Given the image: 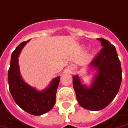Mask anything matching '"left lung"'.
Listing matches in <instances>:
<instances>
[{
  "instance_id": "8db88e82",
  "label": "left lung",
  "mask_w": 128,
  "mask_h": 128,
  "mask_svg": "<svg viewBox=\"0 0 128 128\" xmlns=\"http://www.w3.org/2000/svg\"><path fill=\"white\" fill-rule=\"evenodd\" d=\"M103 48L89 66L97 71L91 85L83 84L79 76H73L76 100L83 108L97 111L105 108L118 93L122 69L114 46L106 39L97 38Z\"/></svg>"
}]
</instances>
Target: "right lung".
<instances>
[{
	"mask_svg": "<svg viewBox=\"0 0 128 128\" xmlns=\"http://www.w3.org/2000/svg\"><path fill=\"white\" fill-rule=\"evenodd\" d=\"M29 41L20 43L12 53L8 73L9 90L14 101L20 108L33 115H42L50 111L55 104L60 76L53 79L47 88L41 91L24 81L20 74L18 56Z\"/></svg>",
	"mask_w": 128,
	"mask_h": 128,
	"instance_id": "obj_1",
	"label": "right lung"
}]
</instances>
